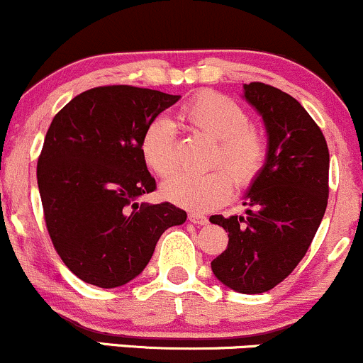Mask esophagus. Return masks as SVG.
Masks as SVG:
<instances>
[{
  "label": "esophagus",
  "mask_w": 363,
  "mask_h": 363,
  "mask_svg": "<svg viewBox=\"0 0 363 363\" xmlns=\"http://www.w3.org/2000/svg\"><path fill=\"white\" fill-rule=\"evenodd\" d=\"M189 219L190 221L194 223V225H207V223H209V219L206 218V216L203 214H199V213H190L189 214Z\"/></svg>",
  "instance_id": "obj_1"
}]
</instances>
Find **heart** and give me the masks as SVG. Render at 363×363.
Segmentation results:
<instances>
[{
	"instance_id": "1",
	"label": "heart",
	"mask_w": 363,
	"mask_h": 363,
	"mask_svg": "<svg viewBox=\"0 0 363 363\" xmlns=\"http://www.w3.org/2000/svg\"><path fill=\"white\" fill-rule=\"evenodd\" d=\"M180 115L190 127L218 138L207 173L173 174L161 186L166 201L203 211L216 209L230 199L233 182L248 189L262 173L267 161V138L257 125L250 123L247 109L219 92H201L182 108ZM140 154L147 168L157 177H168L178 166L177 130L168 118L157 116L145 127L140 138Z\"/></svg>"
}]
</instances>
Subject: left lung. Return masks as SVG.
Here are the masks:
<instances>
[{
  "label": "left lung",
  "mask_w": 363,
  "mask_h": 363,
  "mask_svg": "<svg viewBox=\"0 0 363 363\" xmlns=\"http://www.w3.org/2000/svg\"><path fill=\"white\" fill-rule=\"evenodd\" d=\"M245 99L266 123L267 161L252 183L247 216H211L228 231V247L211 267L238 293L269 291L307 254L329 197V150L303 106L272 85H243Z\"/></svg>",
  "instance_id": "left-lung-1"
}]
</instances>
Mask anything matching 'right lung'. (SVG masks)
<instances>
[{"label": "right lung", "mask_w": 363, "mask_h": 363, "mask_svg": "<svg viewBox=\"0 0 363 363\" xmlns=\"http://www.w3.org/2000/svg\"><path fill=\"white\" fill-rule=\"evenodd\" d=\"M180 96L133 85L79 94L52 118L38 160L44 221L77 278L99 288L144 271L157 240L186 213L169 202L138 203L156 190L140 154L142 133Z\"/></svg>", "instance_id": "obj_1"}]
</instances>
